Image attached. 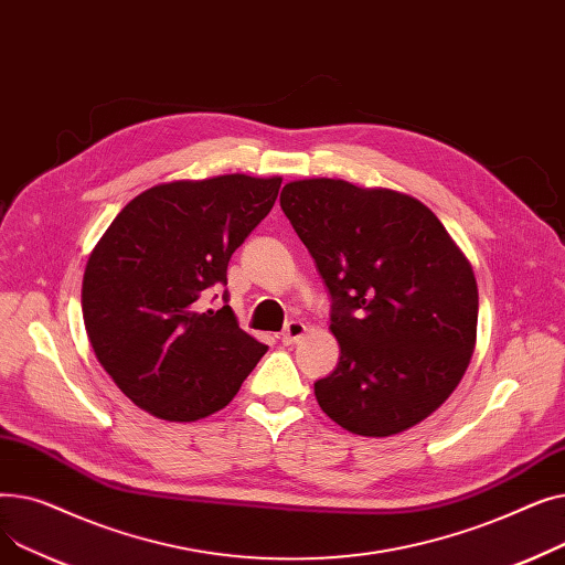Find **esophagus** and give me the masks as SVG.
Listing matches in <instances>:
<instances>
[{
    "label": "esophagus",
    "instance_id": "esophagus-1",
    "mask_svg": "<svg viewBox=\"0 0 565 565\" xmlns=\"http://www.w3.org/2000/svg\"><path fill=\"white\" fill-rule=\"evenodd\" d=\"M305 334H307V324L300 322V320H290L286 324V330L279 334V339H281V343L292 345V343H298Z\"/></svg>",
    "mask_w": 565,
    "mask_h": 565
}]
</instances>
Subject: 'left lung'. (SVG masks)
I'll return each mask as SVG.
<instances>
[{
    "label": "left lung",
    "instance_id": "obj_1",
    "mask_svg": "<svg viewBox=\"0 0 565 565\" xmlns=\"http://www.w3.org/2000/svg\"><path fill=\"white\" fill-rule=\"evenodd\" d=\"M281 211L332 295L341 358L313 384L341 428L390 437L447 401L477 345L471 265L430 207L341 178L286 183Z\"/></svg>",
    "mask_w": 565,
    "mask_h": 565
}]
</instances>
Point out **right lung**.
<instances>
[{
  "mask_svg": "<svg viewBox=\"0 0 565 565\" xmlns=\"http://www.w3.org/2000/svg\"><path fill=\"white\" fill-rule=\"evenodd\" d=\"M279 188V175L247 173L156 185L114 217L88 256V341L116 387L153 417H211L265 354L228 305L201 311L199 300L226 284L231 254L273 211Z\"/></svg>",
  "mask_w": 565,
  "mask_h": 565,
  "instance_id": "1",
  "label": "right lung"
}]
</instances>
